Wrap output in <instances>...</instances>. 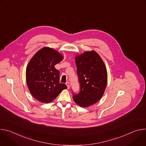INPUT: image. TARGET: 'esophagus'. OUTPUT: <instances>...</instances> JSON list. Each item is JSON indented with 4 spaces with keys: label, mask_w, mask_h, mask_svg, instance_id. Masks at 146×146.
I'll return each instance as SVG.
<instances>
[{
    "label": "esophagus",
    "mask_w": 146,
    "mask_h": 146,
    "mask_svg": "<svg viewBox=\"0 0 146 146\" xmlns=\"http://www.w3.org/2000/svg\"><path fill=\"white\" fill-rule=\"evenodd\" d=\"M66 85L67 86L68 88L69 89V88H70V84H69V82H66Z\"/></svg>",
    "instance_id": "obj_1"
}]
</instances>
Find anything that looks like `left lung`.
<instances>
[{
    "mask_svg": "<svg viewBox=\"0 0 146 146\" xmlns=\"http://www.w3.org/2000/svg\"><path fill=\"white\" fill-rule=\"evenodd\" d=\"M75 60L80 92L73 95V99L80 106L88 107L98 102L105 92L107 69L100 55L94 50L76 55Z\"/></svg>",
    "mask_w": 146,
    "mask_h": 146,
    "instance_id": "left-lung-1",
    "label": "left lung"
}]
</instances>
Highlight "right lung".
Wrapping results in <instances>:
<instances>
[{"label": "right lung", "instance_id": "1", "mask_svg": "<svg viewBox=\"0 0 146 146\" xmlns=\"http://www.w3.org/2000/svg\"><path fill=\"white\" fill-rule=\"evenodd\" d=\"M63 59L58 51L45 47L33 56L27 65V86L32 95L41 103L52 102L67 88L65 84L59 82V72L54 67Z\"/></svg>", "mask_w": 146, "mask_h": 146}]
</instances>
